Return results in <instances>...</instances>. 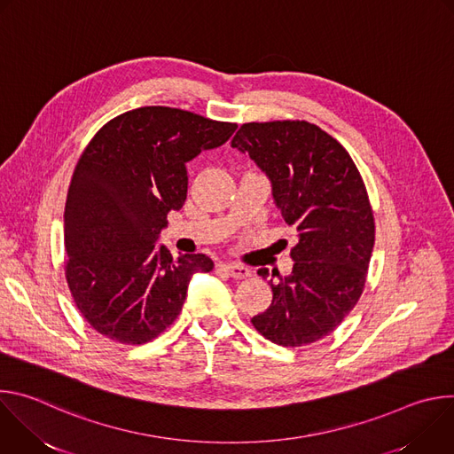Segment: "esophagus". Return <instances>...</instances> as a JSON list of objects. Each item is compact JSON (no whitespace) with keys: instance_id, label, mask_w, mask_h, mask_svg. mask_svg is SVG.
I'll return each mask as SVG.
<instances>
[{"instance_id":"1","label":"esophagus","mask_w":454,"mask_h":454,"mask_svg":"<svg viewBox=\"0 0 454 454\" xmlns=\"http://www.w3.org/2000/svg\"><path fill=\"white\" fill-rule=\"evenodd\" d=\"M221 270L226 271L231 278L235 280H242V278H247L251 277V271L244 266H237V264H221Z\"/></svg>"}]
</instances>
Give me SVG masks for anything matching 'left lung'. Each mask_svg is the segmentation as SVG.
Wrapping results in <instances>:
<instances>
[{
  "label": "left lung",
  "instance_id": "obj_1",
  "mask_svg": "<svg viewBox=\"0 0 454 454\" xmlns=\"http://www.w3.org/2000/svg\"><path fill=\"white\" fill-rule=\"evenodd\" d=\"M231 147L266 172L277 208L298 231L293 271H273V301L251 317L253 327L282 347L314 343L340 325L364 289L375 224L361 174L338 140L303 120L244 123ZM256 273L270 277L266 268Z\"/></svg>",
  "mask_w": 454,
  "mask_h": 454
}]
</instances>
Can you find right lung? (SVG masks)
I'll use <instances>...</instances> for the list:
<instances>
[{
  "label": "right lung",
  "mask_w": 454,
  "mask_h": 454,
  "mask_svg": "<svg viewBox=\"0 0 454 454\" xmlns=\"http://www.w3.org/2000/svg\"><path fill=\"white\" fill-rule=\"evenodd\" d=\"M237 125L149 106L107 121L84 149L64 208L67 280L102 336L142 345L172 325L203 253L174 256L158 237L186 200V163L221 147Z\"/></svg>",
  "instance_id": "add662e5"
}]
</instances>
